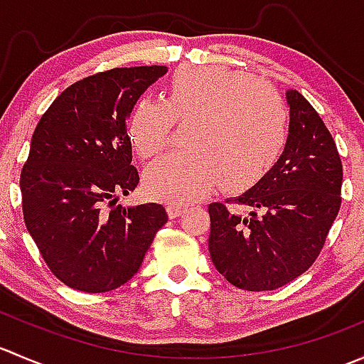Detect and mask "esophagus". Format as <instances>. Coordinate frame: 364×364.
Wrapping results in <instances>:
<instances>
[{
    "label": "esophagus",
    "mask_w": 364,
    "mask_h": 364,
    "mask_svg": "<svg viewBox=\"0 0 364 364\" xmlns=\"http://www.w3.org/2000/svg\"><path fill=\"white\" fill-rule=\"evenodd\" d=\"M186 205L185 204H179V203H168L167 204V213L171 218H176V216L181 215L183 211H185Z\"/></svg>",
    "instance_id": "1"
}]
</instances>
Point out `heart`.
I'll use <instances>...</instances> for the list:
<instances>
[{
	"label": "heart",
	"instance_id": "1",
	"mask_svg": "<svg viewBox=\"0 0 364 364\" xmlns=\"http://www.w3.org/2000/svg\"><path fill=\"white\" fill-rule=\"evenodd\" d=\"M174 121L185 123L188 151L161 156L146 168L149 196L192 203L216 181L243 192L274 167L289 135L280 95L243 72L223 67L179 68L165 100L141 98L128 119V137L141 159H153L168 146Z\"/></svg>",
	"mask_w": 364,
	"mask_h": 364
}]
</instances>
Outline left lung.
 Masks as SVG:
<instances>
[{"instance_id":"8db88e82","label":"left lung","mask_w":364,"mask_h":364,"mask_svg":"<svg viewBox=\"0 0 364 364\" xmlns=\"http://www.w3.org/2000/svg\"><path fill=\"white\" fill-rule=\"evenodd\" d=\"M289 137L253 188L208 205V248L218 273L243 291H274L317 260L341 205L343 168L335 139L310 102L287 91ZM248 210L247 216L240 209Z\"/></svg>"}]
</instances>
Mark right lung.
Returning a JSON list of instances; mask_svg holds the SVG:
<instances>
[{
  "instance_id": "1",
  "label": "right lung",
  "mask_w": 364,
  "mask_h": 364,
  "mask_svg": "<svg viewBox=\"0 0 364 364\" xmlns=\"http://www.w3.org/2000/svg\"><path fill=\"white\" fill-rule=\"evenodd\" d=\"M165 72L160 65L112 68L77 80L33 132L21 172L26 229L50 273L75 291L127 284L167 223L161 204H116L139 185L127 119Z\"/></svg>"
}]
</instances>
